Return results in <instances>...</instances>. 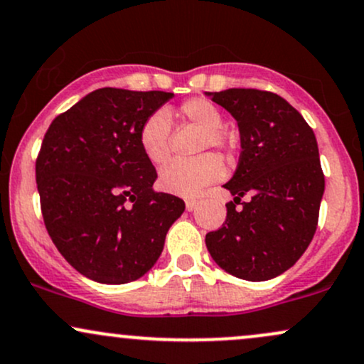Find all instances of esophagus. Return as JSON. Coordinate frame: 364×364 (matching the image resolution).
Returning <instances> with one entry per match:
<instances>
[{"label":"esophagus","instance_id":"obj_1","mask_svg":"<svg viewBox=\"0 0 364 364\" xmlns=\"http://www.w3.org/2000/svg\"><path fill=\"white\" fill-rule=\"evenodd\" d=\"M196 207H198V202H196V200H186V210L188 212H193Z\"/></svg>","mask_w":364,"mask_h":364}]
</instances>
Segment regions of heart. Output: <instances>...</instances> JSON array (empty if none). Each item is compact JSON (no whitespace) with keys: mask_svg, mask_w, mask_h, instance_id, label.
Instances as JSON below:
<instances>
[{"mask_svg":"<svg viewBox=\"0 0 364 364\" xmlns=\"http://www.w3.org/2000/svg\"><path fill=\"white\" fill-rule=\"evenodd\" d=\"M179 118L202 129L200 150L210 147L228 154L232 144L224 132L223 112L207 99H188L178 107ZM141 152L152 164H162L169 157L171 121L166 111H156L141 123L139 132ZM224 166L214 154L191 159V161H171L161 171L159 183L166 191L179 196H196L207 185L223 176Z\"/></svg>","mask_w":364,"mask_h":364,"instance_id":"heart-1","label":"heart"}]
</instances>
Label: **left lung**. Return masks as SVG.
<instances>
[{"instance_id":"obj_1","label":"left lung","mask_w":364,"mask_h":364,"mask_svg":"<svg viewBox=\"0 0 364 364\" xmlns=\"http://www.w3.org/2000/svg\"><path fill=\"white\" fill-rule=\"evenodd\" d=\"M205 95L236 119L241 141L237 168L224 185L235 200L225 205L223 228L205 236L207 250L228 274L269 281L301 258L316 231L325 178L315 133L272 92L228 89Z\"/></svg>"}]
</instances>
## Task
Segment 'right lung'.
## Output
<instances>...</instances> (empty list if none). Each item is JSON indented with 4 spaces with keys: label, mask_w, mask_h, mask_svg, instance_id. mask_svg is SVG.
<instances>
[{
    "label": "right lung",
    "mask_w": 364,
    "mask_h": 364,
    "mask_svg": "<svg viewBox=\"0 0 364 364\" xmlns=\"http://www.w3.org/2000/svg\"><path fill=\"white\" fill-rule=\"evenodd\" d=\"M174 94L104 87L53 121L36 162L44 224L66 262L101 284L136 281L156 265L185 202L156 193L141 123Z\"/></svg>",
    "instance_id": "add662e5"
}]
</instances>
